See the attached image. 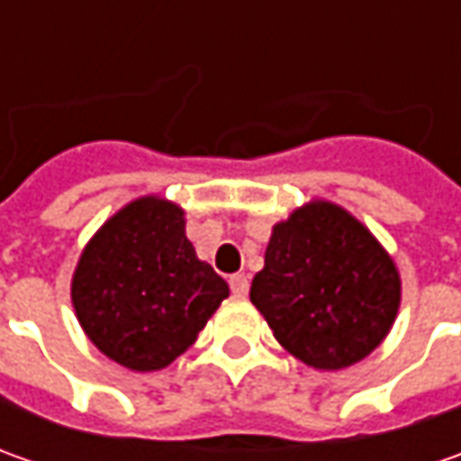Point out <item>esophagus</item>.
<instances>
[{"instance_id": "34e87169", "label": "esophagus", "mask_w": 461, "mask_h": 461, "mask_svg": "<svg viewBox=\"0 0 461 461\" xmlns=\"http://www.w3.org/2000/svg\"><path fill=\"white\" fill-rule=\"evenodd\" d=\"M228 282H230V290H233V294L243 297V294L249 293V276L246 275H233Z\"/></svg>"}]
</instances>
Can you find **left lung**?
Instances as JSON below:
<instances>
[{
	"instance_id": "1",
	"label": "left lung",
	"mask_w": 461,
	"mask_h": 461,
	"mask_svg": "<svg viewBox=\"0 0 461 461\" xmlns=\"http://www.w3.org/2000/svg\"><path fill=\"white\" fill-rule=\"evenodd\" d=\"M402 282L375 233L341 204L310 200L275 222L251 303L294 359L321 372L362 362L384 341Z\"/></svg>"
}]
</instances>
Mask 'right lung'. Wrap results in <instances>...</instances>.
Returning a JSON list of instances; mask_svg holds the SVG:
<instances>
[{"instance_id": "add662e5", "label": "right lung", "mask_w": 461, "mask_h": 461, "mask_svg": "<svg viewBox=\"0 0 461 461\" xmlns=\"http://www.w3.org/2000/svg\"><path fill=\"white\" fill-rule=\"evenodd\" d=\"M185 210L158 194L122 204L84 246L71 276L81 330L125 369L158 372L197 341L230 294L186 239Z\"/></svg>"}]
</instances>
